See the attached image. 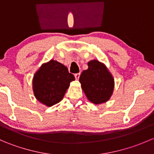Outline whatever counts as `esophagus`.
Instances as JSON below:
<instances>
[{
    "mask_svg": "<svg viewBox=\"0 0 154 154\" xmlns=\"http://www.w3.org/2000/svg\"><path fill=\"white\" fill-rule=\"evenodd\" d=\"M80 73H77V74H74V77H75L76 80H78L80 78Z\"/></svg>",
    "mask_w": 154,
    "mask_h": 154,
    "instance_id": "34e87169",
    "label": "esophagus"
}]
</instances>
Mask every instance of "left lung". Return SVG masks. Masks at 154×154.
<instances>
[{
    "label": "left lung",
    "instance_id": "8db88e82",
    "mask_svg": "<svg viewBox=\"0 0 154 154\" xmlns=\"http://www.w3.org/2000/svg\"><path fill=\"white\" fill-rule=\"evenodd\" d=\"M88 69L82 72L80 83L87 98L95 104L106 102L112 94L114 80L104 64L97 60L88 63Z\"/></svg>",
    "mask_w": 154,
    "mask_h": 154
}]
</instances>
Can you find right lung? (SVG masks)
Instances as JSON below:
<instances>
[{"label":"right lung","instance_id":"right-lung-1","mask_svg":"<svg viewBox=\"0 0 154 154\" xmlns=\"http://www.w3.org/2000/svg\"><path fill=\"white\" fill-rule=\"evenodd\" d=\"M75 80L68 68L51 60L36 71L32 80V89L35 98L43 104L51 106L64 97L70 83Z\"/></svg>","mask_w":154,"mask_h":154}]
</instances>
